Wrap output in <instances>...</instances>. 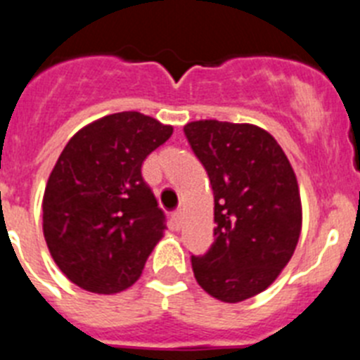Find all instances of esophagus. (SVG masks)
Instances as JSON below:
<instances>
[{
  "label": "esophagus",
  "mask_w": 360,
  "mask_h": 360,
  "mask_svg": "<svg viewBox=\"0 0 360 360\" xmlns=\"http://www.w3.org/2000/svg\"><path fill=\"white\" fill-rule=\"evenodd\" d=\"M180 224H182V211L171 212V225H173L174 231H178V229H180Z\"/></svg>",
  "instance_id": "34e87169"
}]
</instances>
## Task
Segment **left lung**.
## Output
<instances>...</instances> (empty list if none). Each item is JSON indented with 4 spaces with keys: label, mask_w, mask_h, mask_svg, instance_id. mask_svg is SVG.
Masks as SVG:
<instances>
[{
    "label": "left lung",
    "mask_w": 360,
    "mask_h": 360,
    "mask_svg": "<svg viewBox=\"0 0 360 360\" xmlns=\"http://www.w3.org/2000/svg\"><path fill=\"white\" fill-rule=\"evenodd\" d=\"M214 193V243L191 256L203 290L240 303L269 288L301 234V198L281 146L252 124L196 120L184 126Z\"/></svg>",
    "instance_id": "1"
}]
</instances>
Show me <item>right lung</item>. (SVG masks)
I'll use <instances>...</instances> for the list:
<instances>
[{"instance_id":"1","label":"right lung","mask_w":360,"mask_h":360,"mask_svg":"<svg viewBox=\"0 0 360 360\" xmlns=\"http://www.w3.org/2000/svg\"><path fill=\"white\" fill-rule=\"evenodd\" d=\"M173 135L153 117L120 111L70 139L43 196V232L53 262L84 290L117 294L141 278L165 231L142 162Z\"/></svg>"}]
</instances>
